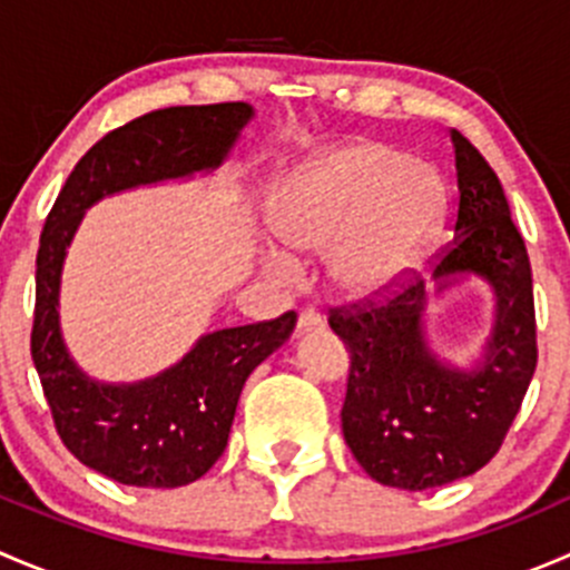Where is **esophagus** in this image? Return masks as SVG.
Listing matches in <instances>:
<instances>
[{
	"instance_id": "1",
	"label": "esophagus",
	"mask_w": 570,
	"mask_h": 570,
	"mask_svg": "<svg viewBox=\"0 0 570 570\" xmlns=\"http://www.w3.org/2000/svg\"><path fill=\"white\" fill-rule=\"evenodd\" d=\"M322 314L317 312V308H303L301 314H297V327H301V331H312V327H322Z\"/></svg>"
}]
</instances>
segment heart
<instances>
[{
    "label": "heart",
    "instance_id": "b5f03b06",
    "mask_svg": "<svg viewBox=\"0 0 570 570\" xmlns=\"http://www.w3.org/2000/svg\"><path fill=\"white\" fill-rule=\"evenodd\" d=\"M444 215V184L430 165L389 142L355 140L286 178L273 228L286 248L325 253V281L347 303L389 297L422 258ZM269 264L295 273L273 248Z\"/></svg>",
    "mask_w": 570,
    "mask_h": 570
}]
</instances>
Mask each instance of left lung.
<instances>
[{"label":"left lung","instance_id":"obj_1","mask_svg":"<svg viewBox=\"0 0 570 570\" xmlns=\"http://www.w3.org/2000/svg\"><path fill=\"white\" fill-rule=\"evenodd\" d=\"M458 170L455 239L435 262V292L463 275L493 289V327L480 364L450 366L424 342V281L383 303L331 308L350 353L342 433L381 485L428 491L474 474L502 446L538 364L532 267L491 165L452 129Z\"/></svg>","mask_w":570,"mask_h":570}]
</instances>
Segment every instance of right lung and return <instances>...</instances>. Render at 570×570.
<instances>
[{"instance_id":"1","label":"right lung","mask_w":570,"mask_h":570,"mask_svg":"<svg viewBox=\"0 0 570 570\" xmlns=\"http://www.w3.org/2000/svg\"><path fill=\"white\" fill-rule=\"evenodd\" d=\"M253 118L245 101L165 107L101 137L57 195L36 269L32 361L57 435L79 463L120 485L178 488L223 455L245 381L295 331L297 314L206 333L178 364L112 386L85 375L60 333V273L85 209L140 184L215 170Z\"/></svg>"}]
</instances>
